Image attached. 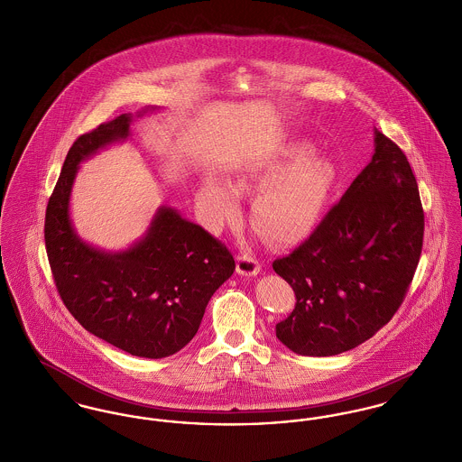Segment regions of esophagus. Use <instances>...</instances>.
I'll return each mask as SVG.
<instances>
[{
    "label": "esophagus",
    "instance_id": "obj_1",
    "mask_svg": "<svg viewBox=\"0 0 462 462\" xmlns=\"http://www.w3.org/2000/svg\"><path fill=\"white\" fill-rule=\"evenodd\" d=\"M237 273L241 276H254L260 273V262L248 253H241L237 256Z\"/></svg>",
    "mask_w": 462,
    "mask_h": 462
}]
</instances>
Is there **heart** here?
I'll return each mask as SVG.
<instances>
[{
  "label": "heart",
  "instance_id": "obj_1",
  "mask_svg": "<svg viewBox=\"0 0 462 462\" xmlns=\"http://www.w3.org/2000/svg\"><path fill=\"white\" fill-rule=\"evenodd\" d=\"M311 147L290 145L239 165L230 184L209 174L197 202L211 226L239 213V195L254 193L251 223L276 245H297L319 225L337 184V167L327 156H310Z\"/></svg>",
  "mask_w": 462,
  "mask_h": 462
}]
</instances>
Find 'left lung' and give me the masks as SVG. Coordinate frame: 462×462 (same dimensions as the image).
Returning a JSON list of instances; mask_svg holds the SVG:
<instances>
[{
    "label": "left lung",
    "instance_id": "obj_1",
    "mask_svg": "<svg viewBox=\"0 0 462 462\" xmlns=\"http://www.w3.org/2000/svg\"><path fill=\"white\" fill-rule=\"evenodd\" d=\"M424 243L417 179L397 143L374 130V154L317 230L273 269L295 291L276 336L299 356L348 352L391 321Z\"/></svg>",
    "mask_w": 462,
    "mask_h": 462
}]
</instances>
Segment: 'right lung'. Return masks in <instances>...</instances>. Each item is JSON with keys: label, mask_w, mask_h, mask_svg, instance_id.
Instances as JSON below:
<instances>
[{"label": "right lung", "mask_w": 462, "mask_h": 462, "mask_svg": "<svg viewBox=\"0 0 462 462\" xmlns=\"http://www.w3.org/2000/svg\"><path fill=\"white\" fill-rule=\"evenodd\" d=\"M132 114L80 135L69 151L45 211V249L71 317L108 345L163 358L197 334L214 291L236 271L232 253L200 225L160 208L132 248L106 253L86 245L70 221L79 163L130 135Z\"/></svg>", "instance_id": "obj_1"}]
</instances>
